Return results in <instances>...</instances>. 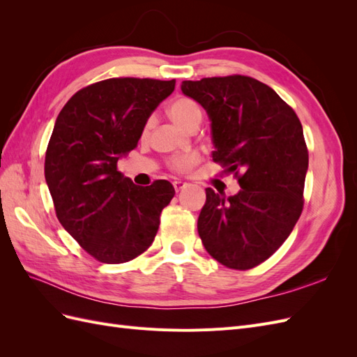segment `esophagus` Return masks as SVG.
Returning <instances> with one entry per match:
<instances>
[{"instance_id": "1", "label": "esophagus", "mask_w": 357, "mask_h": 357, "mask_svg": "<svg viewBox=\"0 0 357 357\" xmlns=\"http://www.w3.org/2000/svg\"><path fill=\"white\" fill-rule=\"evenodd\" d=\"M186 185L188 183H185V181H181V180H176L174 183H172V186H174V189H176V192H180L183 188H186Z\"/></svg>"}]
</instances>
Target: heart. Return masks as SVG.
I'll return each mask as SVG.
<instances>
[{
    "mask_svg": "<svg viewBox=\"0 0 357 357\" xmlns=\"http://www.w3.org/2000/svg\"><path fill=\"white\" fill-rule=\"evenodd\" d=\"M168 112L171 117L174 119L180 126L186 129H189L195 122H201V117H202L199 105L189 98L174 100L171 102ZM149 126H150V121L146 123L144 129H147ZM199 160H201L199 153L188 152V153H180V155L172 156L168 162V165L172 171L180 172V174H186V172L192 171L197 167Z\"/></svg>",
    "mask_w": 357,
    "mask_h": 357,
    "instance_id": "obj_1",
    "label": "heart"
}]
</instances>
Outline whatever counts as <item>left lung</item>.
I'll use <instances>...</instances> for the list:
<instances>
[{"label": "left lung", "mask_w": 357, "mask_h": 357, "mask_svg": "<svg viewBox=\"0 0 357 357\" xmlns=\"http://www.w3.org/2000/svg\"><path fill=\"white\" fill-rule=\"evenodd\" d=\"M211 119L213 160L241 190L226 198L211 188L198 218L205 250L231 269L255 268L273 256L304 208L308 149L294 109L248 75L181 83Z\"/></svg>", "instance_id": "1"}]
</instances>
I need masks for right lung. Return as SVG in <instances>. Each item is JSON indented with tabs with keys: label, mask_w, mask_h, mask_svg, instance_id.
Masks as SVG:
<instances>
[{
	"label": "right lung",
	"mask_w": 357,
	"mask_h": 357,
	"mask_svg": "<svg viewBox=\"0 0 357 357\" xmlns=\"http://www.w3.org/2000/svg\"><path fill=\"white\" fill-rule=\"evenodd\" d=\"M176 80L114 77L75 92L49 139L45 177L56 218L96 261L123 264L153 243L176 190L167 180L135 186L117 160L138 144L149 116Z\"/></svg>",
	"instance_id": "right-lung-1"
}]
</instances>
